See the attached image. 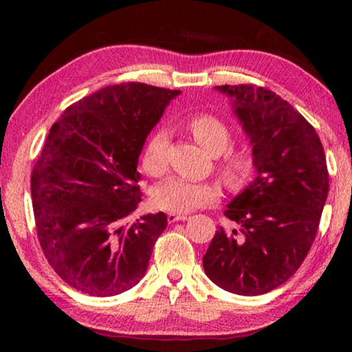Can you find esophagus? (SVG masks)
<instances>
[{
	"label": "esophagus",
	"mask_w": 352,
	"mask_h": 352,
	"mask_svg": "<svg viewBox=\"0 0 352 352\" xmlns=\"http://www.w3.org/2000/svg\"><path fill=\"white\" fill-rule=\"evenodd\" d=\"M186 219H188L186 214H175V212L168 214V222L169 223H175V222H180V220H186Z\"/></svg>",
	"instance_id": "1"
}]
</instances>
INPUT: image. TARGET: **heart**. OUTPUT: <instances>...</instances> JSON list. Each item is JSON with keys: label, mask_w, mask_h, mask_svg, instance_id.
<instances>
[{"label": "heart", "mask_w": 352, "mask_h": 352, "mask_svg": "<svg viewBox=\"0 0 352 352\" xmlns=\"http://www.w3.org/2000/svg\"><path fill=\"white\" fill-rule=\"evenodd\" d=\"M186 127L194 140L210 155H220L217 172L222 183L231 190L245 186L256 168V157L248 147H230L231 132L226 124L211 113H195L186 119ZM169 133L160 129L144 146L141 166L147 175L163 177L169 164ZM220 199L219 184L212 182H189L184 178L170 180L155 188L153 205L170 212H189L216 204Z\"/></svg>", "instance_id": "obj_1"}]
</instances>
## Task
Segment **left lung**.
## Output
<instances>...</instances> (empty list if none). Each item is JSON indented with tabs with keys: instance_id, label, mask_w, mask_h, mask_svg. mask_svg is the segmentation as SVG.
Returning <instances> with one entry per match:
<instances>
[{
	"instance_id": "8db88e82",
	"label": "left lung",
	"mask_w": 352,
	"mask_h": 352,
	"mask_svg": "<svg viewBox=\"0 0 352 352\" xmlns=\"http://www.w3.org/2000/svg\"><path fill=\"white\" fill-rule=\"evenodd\" d=\"M216 88L234 100L258 175L226 206L237 230L220 226L204 269L231 294L262 295L300 269L317 236L329 190L323 144L306 118L272 90L252 83Z\"/></svg>"
}]
</instances>
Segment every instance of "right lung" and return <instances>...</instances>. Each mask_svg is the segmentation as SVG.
Returning <instances> with one entry per match:
<instances>
[{"instance_id":"1","label":"right lung","mask_w":352,"mask_h":352,"mask_svg":"<svg viewBox=\"0 0 352 352\" xmlns=\"http://www.w3.org/2000/svg\"><path fill=\"white\" fill-rule=\"evenodd\" d=\"M178 90L127 82L69 105L31 175L35 230L50 265L93 296L132 289L147 270L164 212L122 225L141 201L138 157Z\"/></svg>"}]
</instances>
